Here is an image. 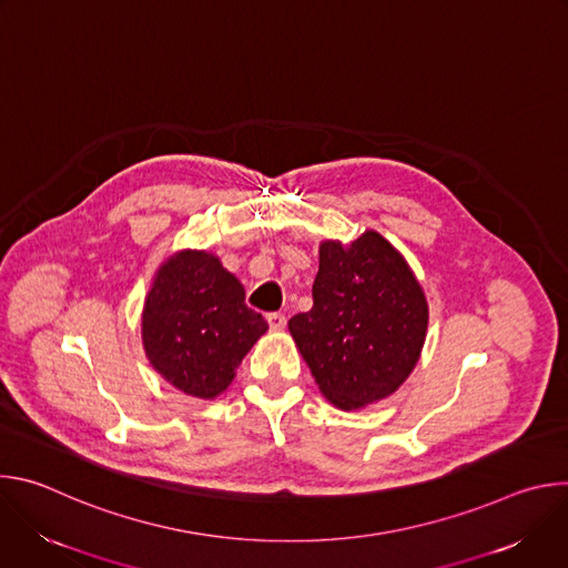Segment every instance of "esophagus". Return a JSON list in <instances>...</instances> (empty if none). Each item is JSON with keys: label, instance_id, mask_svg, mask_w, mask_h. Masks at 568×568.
<instances>
[{"label": "esophagus", "instance_id": "esophagus-1", "mask_svg": "<svg viewBox=\"0 0 568 568\" xmlns=\"http://www.w3.org/2000/svg\"><path fill=\"white\" fill-rule=\"evenodd\" d=\"M267 323H270L272 331H283L287 318H285V314H281V312H270V314H267Z\"/></svg>", "mask_w": 568, "mask_h": 568}]
</instances>
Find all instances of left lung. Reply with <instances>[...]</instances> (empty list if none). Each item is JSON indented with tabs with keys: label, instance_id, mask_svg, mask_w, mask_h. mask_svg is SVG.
<instances>
[{
	"label": "left lung",
	"instance_id": "obj_1",
	"mask_svg": "<svg viewBox=\"0 0 568 568\" xmlns=\"http://www.w3.org/2000/svg\"><path fill=\"white\" fill-rule=\"evenodd\" d=\"M312 298L287 326L335 407H366L409 377L425 344L427 301L379 233L366 231L348 250L323 242Z\"/></svg>",
	"mask_w": 568,
	"mask_h": 568
}]
</instances>
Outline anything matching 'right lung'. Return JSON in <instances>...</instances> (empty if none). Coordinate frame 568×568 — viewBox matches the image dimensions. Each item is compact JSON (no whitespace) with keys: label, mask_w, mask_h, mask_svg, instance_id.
I'll list each match as a JSON object with an SVG mask.
<instances>
[{"label":"right lung","mask_w":568,"mask_h":568,"mask_svg":"<svg viewBox=\"0 0 568 568\" xmlns=\"http://www.w3.org/2000/svg\"><path fill=\"white\" fill-rule=\"evenodd\" d=\"M141 326L150 364L186 395L209 399L231 384L267 321L215 256L182 252L161 265Z\"/></svg>","instance_id":"right-lung-1"}]
</instances>
